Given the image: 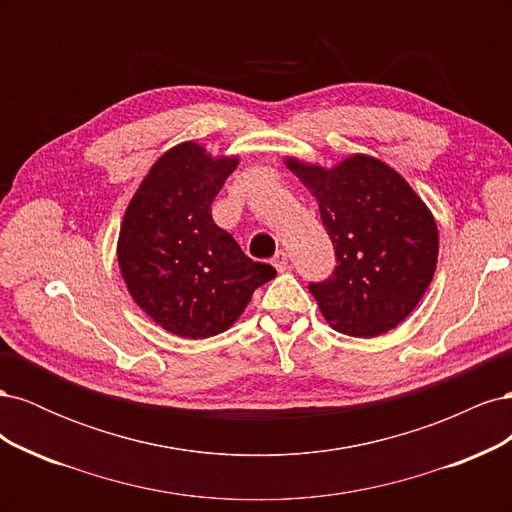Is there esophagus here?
I'll return each mask as SVG.
<instances>
[{"mask_svg": "<svg viewBox=\"0 0 512 512\" xmlns=\"http://www.w3.org/2000/svg\"><path fill=\"white\" fill-rule=\"evenodd\" d=\"M273 267L277 269V271H286L288 269V256H286V252H277L275 256H273Z\"/></svg>", "mask_w": 512, "mask_h": 512, "instance_id": "obj_1", "label": "esophagus"}]
</instances>
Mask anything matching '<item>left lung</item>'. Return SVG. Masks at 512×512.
<instances>
[{
	"instance_id": "1",
	"label": "left lung",
	"mask_w": 512,
	"mask_h": 512,
	"mask_svg": "<svg viewBox=\"0 0 512 512\" xmlns=\"http://www.w3.org/2000/svg\"><path fill=\"white\" fill-rule=\"evenodd\" d=\"M286 166L318 200L337 267L309 284L322 316L352 337L395 329L423 299L438 262V226L397 170L354 153L333 168Z\"/></svg>"
}]
</instances>
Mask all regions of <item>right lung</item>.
I'll use <instances>...</instances> for the list:
<instances>
[{
    "mask_svg": "<svg viewBox=\"0 0 512 512\" xmlns=\"http://www.w3.org/2000/svg\"><path fill=\"white\" fill-rule=\"evenodd\" d=\"M194 141L168 149L123 215L117 260L132 299L168 333L205 339L235 324L275 269L215 226L211 203L237 168Z\"/></svg>",
    "mask_w": 512,
    "mask_h": 512,
    "instance_id": "obj_1",
    "label": "right lung"
}]
</instances>
